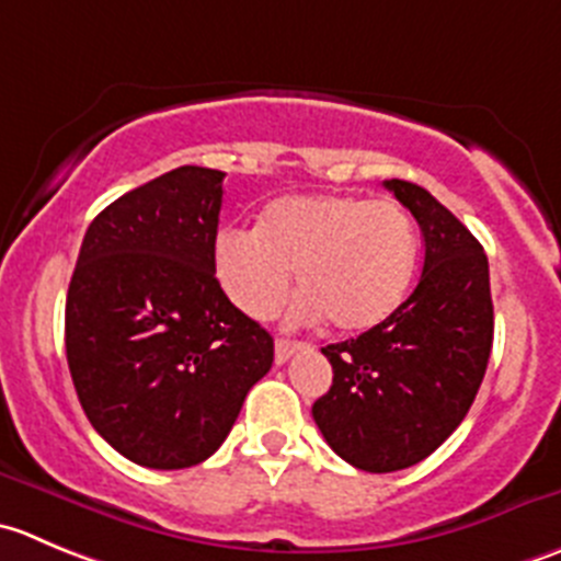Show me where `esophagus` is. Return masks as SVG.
<instances>
[{"label": "esophagus", "instance_id": "esophagus-1", "mask_svg": "<svg viewBox=\"0 0 561 561\" xmlns=\"http://www.w3.org/2000/svg\"><path fill=\"white\" fill-rule=\"evenodd\" d=\"M301 347H304V342H296V340H276V345H274V358H276V364H285L287 358H290L296 351H301Z\"/></svg>", "mask_w": 561, "mask_h": 561}]
</instances>
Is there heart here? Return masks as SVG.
I'll list each match as a JSON object with an SVG mask.
<instances>
[{
	"mask_svg": "<svg viewBox=\"0 0 561 561\" xmlns=\"http://www.w3.org/2000/svg\"><path fill=\"white\" fill-rule=\"evenodd\" d=\"M416 260L413 216L394 199L358 194L282 197L257 230L225 227L214 238L216 279L247 318L274 314L296 271L304 296L293 318H329L345 334L375 329L400 307Z\"/></svg>",
	"mask_w": 561,
	"mask_h": 561,
	"instance_id": "1",
	"label": "heart"
}]
</instances>
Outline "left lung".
<instances>
[{"mask_svg":"<svg viewBox=\"0 0 561 561\" xmlns=\"http://www.w3.org/2000/svg\"><path fill=\"white\" fill-rule=\"evenodd\" d=\"M386 188L419 221L422 276L411 296L356 340L320 347L331 389L312 416L329 447L373 474L436 453L469 413L493 345L488 257L480 241L416 183Z\"/></svg>","mask_w":561,"mask_h":561,"instance_id":"left-lung-1","label":"left lung"}]
</instances>
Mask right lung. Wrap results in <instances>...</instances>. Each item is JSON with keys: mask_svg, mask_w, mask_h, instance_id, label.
<instances>
[{"mask_svg": "<svg viewBox=\"0 0 561 561\" xmlns=\"http://www.w3.org/2000/svg\"><path fill=\"white\" fill-rule=\"evenodd\" d=\"M225 172L178 167L114 199L65 304L70 378L98 436L148 469L208 460L274 364L268 331L214 271Z\"/></svg>", "mask_w": 561, "mask_h": 561, "instance_id": "right-lung-1", "label": "right lung"}]
</instances>
